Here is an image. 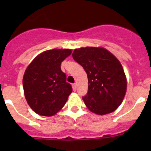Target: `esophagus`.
I'll use <instances>...</instances> for the list:
<instances>
[{
    "label": "esophagus",
    "mask_w": 151,
    "mask_h": 151,
    "mask_svg": "<svg viewBox=\"0 0 151 151\" xmlns=\"http://www.w3.org/2000/svg\"><path fill=\"white\" fill-rule=\"evenodd\" d=\"M72 86H73V91H76V89H77L76 85V84H73V85H72Z\"/></svg>",
    "instance_id": "obj_1"
}]
</instances>
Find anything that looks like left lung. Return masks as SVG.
<instances>
[{"label": "left lung", "instance_id": "8db88e82", "mask_svg": "<svg viewBox=\"0 0 151 151\" xmlns=\"http://www.w3.org/2000/svg\"><path fill=\"white\" fill-rule=\"evenodd\" d=\"M73 57L87 73L88 89L82 97L86 106L98 115L115 111L127 87L120 62L106 49L94 47L75 49Z\"/></svg>", "mask_w": 151, "mask_h": 151}]
</instances>
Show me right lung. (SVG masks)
Listing matches in <instances>:
<instances>
[{
    "instance_id": "add662e5",
    "label": "right lung",
    "mask_w": 151,
    "mask_h": 151,
    "mask_svg": "<svg viewBox=\"0 0 151 151\" xmlns=\"http://www.w3.org/2000/svg\"><path fill=\"white\" fill-rule=\"evenodd\" d=\"M70 49H53L38 55L24 73L22 85L26 101L38 115L51 116L61 110L73 91L62 72L61 63Z\"/></svg>"
}]
</instances>
